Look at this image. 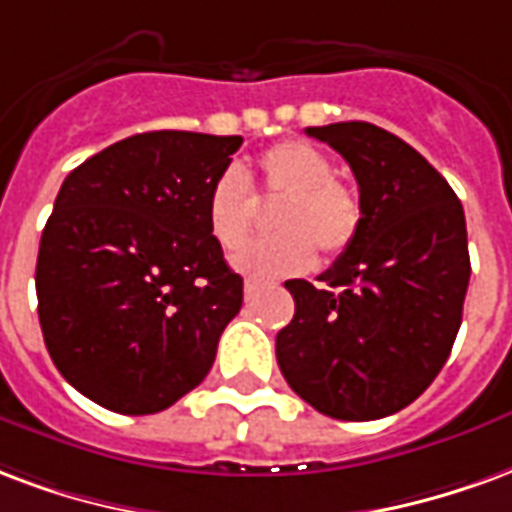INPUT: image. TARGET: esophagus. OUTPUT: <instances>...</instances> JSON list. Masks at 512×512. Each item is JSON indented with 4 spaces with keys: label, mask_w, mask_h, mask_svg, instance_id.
<instances>
[{
    "label": "esophagus",
    "mask_w": 512,
    "mask_h": 512,
    "mask_svg": "<svg viewBox=\"0 0 512 512\" xmlns=\"http://www.w3.org/2000/svg\"><path fill=\"white\" fill-rule=\"evenodd\" d=\"M242 289H245V297H253V294L259 292V281H253V278H248Z\"/></svg>",
    "instance_id": "esophagus-1"
}]
</instances>
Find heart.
<instances>
[{"instance_id":"b5f03b06","label":"heart","mask_w":512,"mask_h":512,"mask_svg":"<svg viewBox=\"0 0 512 512\" xmlns=\"http://www.w3.org/2000/svg\"><path fill=\"white\" fill-rule=\"evenodd\" d=\"M259 182L264 193L283 196L272 215L281 229L272 237L248 242L256 220V201L240 169H223L204 196L207 229L223 251L234 253V267L253 278L297 275L324 256L343 253L360 231V196L346 182L335 179L333 158L316 144L292 138L278 141L259 155Z\"/></svg>"}]
</instances>
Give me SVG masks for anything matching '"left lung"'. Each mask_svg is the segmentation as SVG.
<instances>
[{
	"label": "left lung",
	"mask_w": 512,
	"mask_h": 512,
	"mask_svg": "<svg viewBox=\"0 0 512 512\" xmlns=\"http://www.w3.org/2000/svg\"><path fill=\"white\" fill-rule=\"evenodd\" d=\"M305 133L352 166L363 220L322 289L286 281L294 319L275 354L316 412L379 420L423 395L450 357L472 272L464 207L417 149L371 122Z\"/></svg>",
	"instance_id": "obj_1"
}]
</instances>
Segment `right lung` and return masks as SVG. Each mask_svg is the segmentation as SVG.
Returning a JSON list of instances; mask_svg holds the SVG:
<instances>
[{"label": "right lung", "instance_id": "right-lung-1", "mask_svg": "<svg viewBox=\"0 0 512 512\" xmlns=\"http://www.w3.org/2000/svg\"><path fill=\"white\" fill-rule=\"evenodd\" d=\"M242 136L152 130L67 174L37 253V316L59 374L119 414H155L204 382L242 278L204 196Z\"/></svg>", "mask_w": 512, "mask_h": 512}]
</instances>
